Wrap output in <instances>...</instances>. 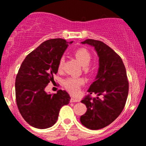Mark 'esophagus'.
Segmentation results:
<instances>
[{
    "label": "esophagus",
    "instance_id": "obj_1",
    "mask_svg": "<svg viewBox=\"0 0 146 146\" xmlns=\"http://www.w3.org/2000/svg\"><path fill=\"white\" fill-rule=\"evenodd\" d=\"M80 102V100L75 98H71L70 99V102Z\"/></svg>",
    "mask_w": 146,
    "mask_h": 146
}]
</instances>
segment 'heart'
I'll return each mask as SVG.
<instances>
[{"label":"heart","instance_id":"obj_1","mask_svg":"<svg viewBox=\"0 0 146 146\" xmlns=\"http://www.w3.org/2000/svg\"><path fill=\"white\" fill-rule=\"evenodd\" d=\"M74 55L76 58L80 61L84 67H87L89 66L90 63L91 61V54L89 51L84 48H80L76 50L74 52ZM64 58H61L58 63V69H61L64 64ZM84 80L80 78L76 77H69L64 80V87L66 88L68 92L73 95H76L78 93L80 89V85L84 83Z\"/></svg>","mask_w":146,"mask_h":146}]
</instances>
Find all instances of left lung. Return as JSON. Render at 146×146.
Instances as JSON below:
<instances>
[{"mask_svg": "<svg viewBox=\"0 0 146 146\" xmlns=\"http://www.w3.org/2000/svg\"><path fill=\"white\" fill-rule=\"evenodd\" d=\"M95 48L99 57V68L95 82L90 86L89 95L81 101L87 111L80 122L91 130H98L112 123L123 110L129 93L126 68L118 54L101 41L88 39L81 42ZM95 93L92 99L89 95ZM102 95V98L99 96Z\"/></svg>", "mask_w": 146, "mask_h": 146, "instance_id": "8db88e82", "label": "left lung"}]
</instances>
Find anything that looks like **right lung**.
<instances>
[{
  "instance_id": "obj_1",
  "label": "right lung",
  "mask_w": 146,
  "mask_h": 146,
  "mask_svg": "<svg viewBox=\"0 0 146 146\" xmlns=\"http://www.w3.org/2000/svg\"><path fill=\"white\" fill-rule=\"evenodd\" d=\"M72 43L61 38L45 41L20 66L15 79L16 102L22 117L33 127L44 129L54 126L60 109L70 102L66 91L48 94L45 88L58 72L68 44Z\"/></svg>"
}]
</instances>
